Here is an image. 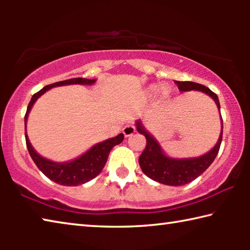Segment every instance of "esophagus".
<instances>
[{"instance_id": "esophagus-1", "label": "esophagus", "mask_w": 250, "mask_h": 250, "mask_svg": "<svg viewBox=\"0 0 250 250\" xmlns=\"http://www.w3.org/2000/svg\"><path fill=\"white\" fill-rule=\"evenodd\" d=\"M125 134V137H130V135H132L134 132H135V128L133 126V125H126L125 128H124V131H122Z\"/></svg>"}]
</instances>
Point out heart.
Segmentation results:
<instances>
[{"label": "heart", "instance_id": "obj_1", "mask_svg": "<svg viewBox=\"0 0 250 250\" xmlns=\"http://www.w3.org/2000/svg\"><path fill=\"white\" fill-rule=\"evenodd\" d=\"M161 91V94H162V96H167V87H162V86H153L151 87V94H156V92Z\"/></svg>", "mask_w": 250, "mask_h": 250}]
</instances>
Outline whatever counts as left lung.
Here are the masks:
<instances>
[{
    "mask_svg": "<svg viewBox=\"0 0 250 250\" xmlns=\"http://www.w3.org/2000/svg\"><path fill=\"white\" fill-rule=\"evenodd\" d=\"M177 87L181 91H189V90H200L205 92L215 100L217 108L221 112V105H219L218 97L215 92L211 91L209 88L205 87L204 84L193 83V82H175ZM223 125V119H222ZM137 130L140 134H143L146 139V149L139 158V164H140L141 170L143 173L150 177L151 180L159 182V183L171 185V186H181L188 184L200 176L203 172L206 171L221 147L222 139H223V126L219 139L213 149L205 155L200 158L193 159H171L163 153L161 146L152 135L146 132L143 128L141 122H137Z\"/></svg>",
    "mask_w": 250,
    "mask_h": 250,
    "instance_id": "obj_1",
    "label": "left lung"
}]
</instances>
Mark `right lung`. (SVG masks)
Returning a JSON list of instances; mask_svg holds the SVG:
<instances>
[{"mask_svg": "<svg viewBox=\"0 0 250 250\" xmlns=\"http://www.w3.org/2000/svg\"><path fill=\"white\" fill-rule=\"evenodd\" d=\"M95 82V79L71 78L45 86L43 89H41L40 91H37L36 94H34L31 101H29L24 118L25 125H26L28 112L31 111V108L33 107L34 103H35L39 97H41L44 92L50 89V88L71 83L91 84ZM124 138L125 135L120 133L115 138L108 139V140L94 146L89 151H87L86 153L83 154L80 158L71 161V162L56 163L43 158V156H41L39 153H36L35 150H34L33 146H31V143H29L26 133H25V140H26L27 150L29 152V155H31V158L34 161V163L36 164V167H39L49 180H52L55 183L65 186L82 185L83 183H86V182H89L90 180L98 175L99 173L103 171L104 164L107 162L110 151H111V149L115 146L120 145V143L124 141Z\"/></svg>", "mask_w": 250, "mask_h": 250, "instance_id": "add662e5", "label": "right lung"}]
</instances>
